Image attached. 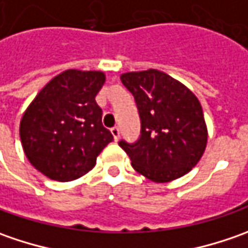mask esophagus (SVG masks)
<instances>
[{
    "label": "esophagus",
    "instance_id": "34e87169",
    "mask_svg": "<svg viewBox=\"0 0 248 248\" xmlns=\"http://www.w3.org/2000/svg\"><path fill=\"white\" fill-rule=\"evenodd\" d=\"M110 132H111V135H113V138H114V140L117 142L120 138V129L117 128V127H114V128L110 129Z\"/></svg>",
    "mask_w": 248,
    "mask_h": 248
}]
</instances>
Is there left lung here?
Listing matches in <instances>:
<instances>
[{
	"label": "left lung",
	"instance_id": "obj_1",
	"mask_svg": "<svg viewBox=\"0 0 248 248\" xmlns=\"http://www.w3.org/2000/svg\"><path fill=\"white\" fill-rule=\"evenodd\" d=\"M134 95L140 117V138L119 145L134 170L164 184L187 174L207 146V125L195 93L166 73L149 69L120 76Z\"/></svg>",
	"mask_w": 248,
	"mask_h": 248
}]
</instances>
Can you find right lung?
<instances>
[{"mask_svg": "<svg viewBox=\"0 0 248 248\" xmlns=\"http://www.w3.org/2000/svg\"><path fill=\"white\" fill-rule=\"evenodd\" d=\"M105 81L103 72L69 69L53 77L23 113L24 155L49 179L69 182L85 175L113 140L95 100Z\"/></svg>", "mask_w": 248, "mask_h": 248, "instance_id": "1", "label": "right lung"}]
</instances>
